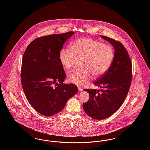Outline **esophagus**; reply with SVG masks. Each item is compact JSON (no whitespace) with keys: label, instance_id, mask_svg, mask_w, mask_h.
<instances>
[{"label":"esophagus","instance_id":"esophagus-1","mask_svg":"<svg viewBox=\"0 0 150 150\" xmlns=\"http://www.w3.org/2000/svg\"><path fill=\"white\" fill-rule=\"evenodd\" d=\"M78 89L79 92H82L83 91V89L82 88H81L80 86H78Z\"/></svg>","mask_w":150,"mask_h":150}]
</instances>
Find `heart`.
<instances>
[{
    "label": "heart",
    "instance_id": "heart-1",
    "mask_svg": "<svg viewBox=\"0 0 150 150\" xmlns=\"http://www.w3.org/2000/svg\"><path fill=\"white\" fill-rule=\"evenodd\" d=\"M59 58L64 69L73 68L80 61L81 69L68 75V80L79 86L86 85L92 78H100L110 69L114 58L113 48L89 38H80L70 45V50L63 48Z\"/></svg>",
    "mask_w": 150,
    "mask_h": 150
}]
</instances>
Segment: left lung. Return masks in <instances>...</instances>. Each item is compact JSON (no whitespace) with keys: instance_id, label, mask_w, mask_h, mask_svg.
Segmentation results:
<instances>
[{"instance_id":"obj_1","label":"left lung","mask_w":150,"mask_h":150,"mask_svg":"<svg viewBox=\"0 0 150 150\" xmlns=\"http://www.w3.org/2000/svg\"><path fill=\"white\" fill-rule=\"evenodd\" d=\"M100 37L112 45L115 54L110 69L94 83L102 89H84L89 94V99L83 104V109L96 120L107 118L119 109L128 93L132 79V62L124 45L107 36Z\"/></svg>"}]
</instances>
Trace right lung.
Segmentation results:
<instances>
[{"mask_svg":"<svg viewBox=\"0 0 150 150\" xmlns=\"http://www.w3.org/2000/svg\"><path fill=\"white\" fill-rule=\"evenodd\" d=\"M74 33L38 38L23 55L21 79L23 92L32 107L44 116L60 112L78 91L76 85L63 83L66 74L59 58L64 44Z\"/></svg>","mask_w":150,"mask_h":150,"instance_id":"1","label":"right lung"}]
</instances>
